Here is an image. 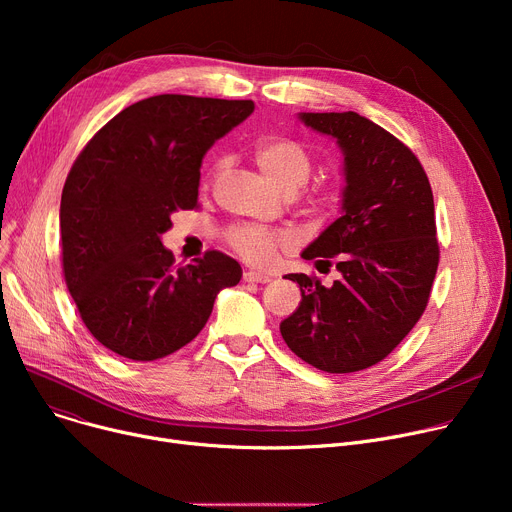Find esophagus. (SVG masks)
<instances>
[{
	"label": "esophagus",
	"mask_w": 512,
	"mask_h": 512,
	"mask_svg": "<svg viewBox=\"0 0 512 512\" xmlns=\"http://www.w3.org/2000/svg\"><path fill=\"white\" fill-rule=\"evenodd\" d=\"M242 280L249 282V284H267V282H270L272 278H270V276H265V274H259V272L249 270V272L242 274Z\"/></svg>",
	"instance_id": "obj_1"
}]
</instances>
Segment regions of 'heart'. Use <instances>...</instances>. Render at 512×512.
I'll return each mask as SVG.
<instances>
[{"instance_id": "obj_1", "label": "heart", "mask_w": 512, "mask_h": 512, "mask_svg": "<svg viewBox=\"0 0 512 512\" xmlns=\"http://www.w3.org/2000/svg\"><path fill=\"white\" fill-rule=\"evenodd\" d=\"M255 159L259 168L270 176L284 193H299L307 184L313 157L311 151L292 137H267L257 143ZM230 166L226 155L215 157L205 174V186L218 182ZM340 186L338 184H321L313 191L301 195L303 207L313 215H326L340 203ZM226 245L249 265L267 267L272 265L280 251H290L297 247L299 234L292 228H265L253 222L232 224L224 234Z\"/></svg>"}]
</instances>
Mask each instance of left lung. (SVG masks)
Returning a JSON list of instances; mask_svg holds the SVG:
<instances>
[{
	"label": "left lung",
	"instance_id": "left-lung-1",
	"mask_svg": "<svg viewBox=\"0 0 512 512\" xmlns=\"http://www.w3.org/2000/svg\"><path fill=\"white\" fill-rule=\"evenodd\" d=\"M344 151L342 215L303 251L336 265L328 288L288 274L301 305L280 324L290 351L328 373L384 361L423 315L438 272L434 195L417 155L357 112L301 114Z\"/></svg>",
	"mask_w": 512,
	"mask_h": 512
}]
</instances>
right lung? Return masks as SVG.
<instances>
[{"label":"right lung","instance_id":"obj_1","mask_svg":"<svg viewBox=\"0 0 512 512\" xmlns=\"http://www.w3.org/2000/svg\"><path fill=\"white\" fill-rule=\"evenodd\" d=\"M255 110L251 99L155 95L128 105L78 153L60 205L62 272L87 330L132 361L164 359L207 324L236 259L176 265L159 236L199 207L201 159Z\"/></svg>","mask_w":512,"mask_h":512}]
</instances>
